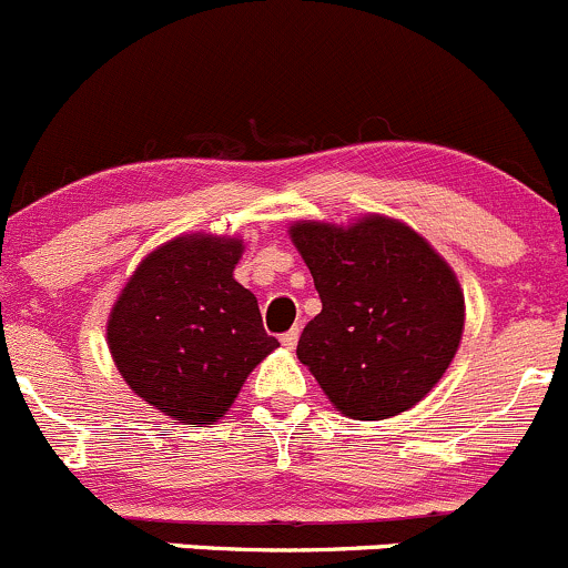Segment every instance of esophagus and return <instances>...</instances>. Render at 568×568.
I'll use <instances>...</instances> for the list:
<instances>
[{
	"label": "esophagus",
	"instance_id": "1",
	"mask_svg": "<svg viewBox=\"0 0 568 568\" xmlns=\"http://www.w3.org/2000/svg\"><path fill=\"white\" fill-rule=\"evenodd\" d=\"M297 338H301V331H290L282 335V346L284 349H295L297 346Z\"/></svg>",
	"mask_w": 568,
	"mask_h": 568
}]
</instances>
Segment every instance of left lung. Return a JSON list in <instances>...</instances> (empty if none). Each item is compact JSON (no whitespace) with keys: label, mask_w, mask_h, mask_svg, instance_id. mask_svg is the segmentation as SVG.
<instances>
[{"label":"left lung","mask_w":568,"mask_h":568,"mask_svg":"<svg viewBox=\"0 0 568 568\" xmlns=\"http://www.w3.org/2000/svg\"><path fill=\"white\" fill-rule=\"evenodd\" d=\"M308 265L322 311L297 359L352 419H387L417 406L447 374L466 325L449 262L400 219L365 213L349 224L286 230Z\"/></svg>","instance_id":"8db88e82"}]
</instances>
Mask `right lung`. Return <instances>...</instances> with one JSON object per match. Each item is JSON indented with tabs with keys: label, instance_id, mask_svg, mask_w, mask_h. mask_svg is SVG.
<instances>
[{
	"label": "right lung",
	"instance_id": "right-lung-1",
	"mask_svg": "<svg viewBox=\"0 0 568 568\" xmlns=\"http://www.w3.org/2000/svg\"><path fill=\"white\" fill-rule=\"evenodd\" d=\"M237 235H179L145 254L108 316V349L145 404L203 428L230 412L243 382L278 346L257 297L235 282Z\"/></svg>",
	"mask_w": 568,
	"mask_h": 568
}]
</instances>
